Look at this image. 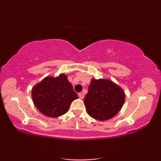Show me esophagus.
I'll list each match as a JSON object with an SVG mask.
<instances>
[{
  "label": "esophagus",
  "mask_w": 161,
  "mask_h": 161,
  "mask_svg": "<svg viewBox=\"0 0 161 161\" xmlns=\"http://www.w3.org/2000/svg\"><path fill=\"white\" fill-rule=\"evenodd\" d=\"M78 97L80 98V99H83V98H84V95L83 93H78Z\"/></svg>",
  "instance_id": "34e87169"
}]
</instances>
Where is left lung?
<instances>
[{
  "label": "left lung",
  "instance_id": "8db88e82",
  "mask_svg": "<svg viewBox=\"0 0 161 161\" xmlns=\"http://www.w3.org/2000/svg\"><path fill=\"white\" fill-rule=\"evenodd\" d=\"M125 100L123 90L114 83L104 79H93L84 103L91 117L104 121L114 117L119 112Z\"/></svg>",
  "mask_w": 161,
  "mask_h": 161
}]
</instances>
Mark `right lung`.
Wrapping results in <instances>:
<instances>
[{
  "mask_svg": "<svg viewBox=\"0 0 161 161\" xmlns=\"http://www.w3.org/2000/svg\"><path fill=\"white\" fill-rule=\"evenodd\" d=\"M34 105L49 117H58L68 112L71 102L78 98L67 75L47 77L34 86L31 92Z\"/></svg>",
  "mask_w": 161,
  "mask_h": 161,
  "instance_id": "right-lung-1",
  "label": "right lung"
}]
</instances>
